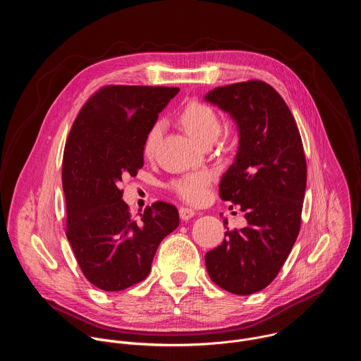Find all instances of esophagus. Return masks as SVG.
Here are the masks:
<instances>
[{"instance_id": "1", "label": "esophagus", "mask_w": 361, "mask_h": 361, "mask_svg": "<svg viewBox=\"0 0 361 361\" xmlns=\"http://www.w3.org/2000/svg\"><path fill=\"white\" fill-rule=\"evenodd\" d=\"M178 213H180V217H181L183 221H188L190 219H192L195 216V212L192 209H188V207H180Z\"/></svg>"}]
</instances>
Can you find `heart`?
Returning <instances> with one entry per match:
<instances>
[{"mask_svg": "<svg viewBox=\"0 0 361 361\" xmlns=\"http://www.w3.org/2000/svg\"><path fill=\"white\" fill-rule=\"evenodd\" d=\"M181 127L191 135L195 141L202 145L213 144L221 133V121L219 114L207 104L200 101H191L181 110L178 116ZM161 124L156 123L149 127L144 137L142 152L144 156L151 157L159 140L161 137ZM212 177L205 171H195L185 174L171 183V188L187 202L200 204L209 197Z\"/></svg>", "mask_w": 361, "mask_h": 361, "instance_id": "1", "label": "heart"}]
</instances>
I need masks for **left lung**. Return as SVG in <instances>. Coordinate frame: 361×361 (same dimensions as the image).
<instances>
[{
  "label": "left lung",
  "mask_w": 361,
  "mask_h": 361,
  "mask_svg": "<svg viewBox=\"0 0 361 361\" xmlns=\"http://www.w3.org/2000/svg\"><path fill=\"white\" fill-rule=\"evenodd\" d=\"M204 99L237 124L238 148L220 197L240 205L247 220L205 254V267L219 287L248 295L276 279L297 240L307 183L302 142L284 99L264 81L217 87Z\"/></svg>",
  "instance_id": "obj_1"
}]
</instances>
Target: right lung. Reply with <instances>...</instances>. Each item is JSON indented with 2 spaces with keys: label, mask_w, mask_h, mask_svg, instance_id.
<instances>
[{
  "label": "right lung",
  "mask_w": 361,
  "mask_h": 361,
  "mask_svg": "<svg viewBox=\"0 0 361 361\" xmlns=\"http://www.w3.org/2000/svg\"><path fill=\"white\" fill-rule=\"evenodd\" d=\"M178 88L107 85L78 113L66 142L63 190L67 238L85 279L104 291L142 281L160 243L180 217L174 205L154 202L137 223L118 183L144 166L142 142Z\"/></svg>",
  "instance_id": "add662e5"
}]
</instances>
